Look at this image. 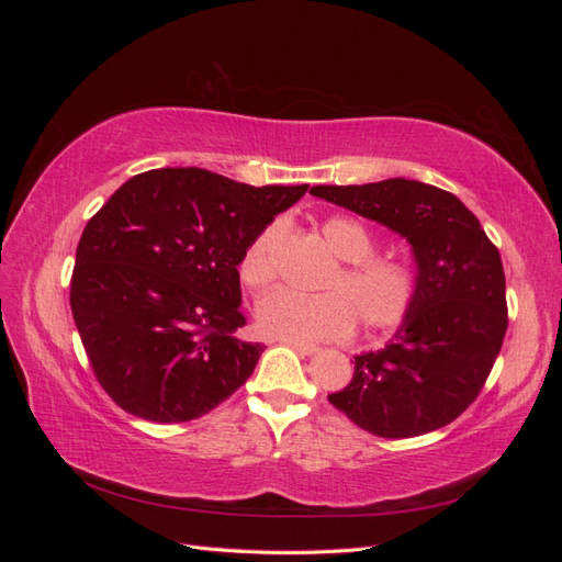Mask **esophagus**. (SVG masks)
Here are the masks:
<instances>
[{
  "instance_id": "esophagus-1",
  "label": "esophagus",
  "mask_w": 562,
  "mask_h": 562,
  "mask_svg": "<svg viewBox=\"0 0 562 562\" xmlns=\"http://www.w3.org/2000/svg\"><path fill=\"white\" fill-rule=\"evenodd\" d=\"M283 345H288V347H293L295 351H300V353H304V356H312V353H316L318 351V347L316 345H307V342H295V339H281Z\"/></svg>"
}]
</instances>
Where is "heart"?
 I'll return each mask as SVG.
<instances>
[{
	"label": "heart",
	"instance_id": "b5f03b06",
	"mask_svg": "<svg viewBox=\"0 0 562 562\" xmlns=\"http://www.w3.org/2000/svg\"><path fill=\"white\" fill-rule=\"evenodd\" d=\"M323 244L342 260L323 283V295L302 297L277 291L260 300L258 326L262 333L295 342H318L347 335L356 318L370 333L401 326L417 297V269L394 255H372L375 239L347 215H333L318 225ZM279 225L265 227L246 246L239 279L248 291H267L277 279Z\"/></svg>",
	"mask_w": 562,
	"mask_h": 562
}]
</instances>
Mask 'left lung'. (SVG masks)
<instances>
[{
  "mask_svg": "<svg viewBox=\"0 0 562 562\" xmlns=\"http://www.w3.org/2000/svg\"><path fill=\"white\" fill-rule=\"evenodd\" d=\"M310 192L401 234L417 265L411 314L384 349L353 356L351 382L328 401L382 438L446 427L481 394L504 342L499 250L462 201L427 182L391 178Z\"/></svg>",
  "mask_w": 562,
  "mask_h": 562,
  "instance_id": "1",
  "label": "left lung"
}]
</instances>
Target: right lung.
<instances>
[{"instance_id": "obj_1", "label": "right lung", "mask_w": 562, "mask_h": 562, "mask_svg": "<svg viewBox=\"0 0 562 562\" xmlns=\"http://www.w3.org/2000/svg\"><path fill=\"white\" fill-rule=\"evenodd\" d=\"M310 184L155 168L108 199L77 246L70 307L93 375L126 413L178 424L246 384L265 351L234 333L239 260Z\"/></svg>"}]
</instances>
